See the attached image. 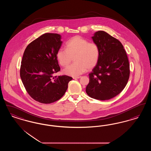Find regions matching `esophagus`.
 <instances>
[{
  "mask_svg": "<svg viewBox=\"0 0 151 151\" xmlns=\"http://www.w3.org/2000/svg\"><path fill=\"white\" fill-rule=\"evenodd\" d=\"M81 78V76H76V77H73V79H80Z\"/></svg>",
  "mask_w": 151,
  "mask_h": 151,
  "instance_id": "obj_1",
  "label": "esophagus"
}]
</instances>
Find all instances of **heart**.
<instances>
[{"instance_id": "obj_1", "label": "heart", "mask_w": 151, "mask_h": 151, "mask_svg": "<svg viewBox=\"0 0 151 151\" xmlns=\"http://www.w3.org/2000/svg\"><path fill=\"white\" fill-rule=\"evenodd\" d=\"M65 48L59 49L57 58L59 64L65 67L72 62L75 63L67 67L63 71L65 75L76 77L91 69L97 65L100 57L99 46L80 37L75 36L65 43Z\"/></svg>"}]
</instances>
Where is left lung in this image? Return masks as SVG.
<instances>
[{
  "label": "left lung",
  "mask_w": 151,
  "mask_h": 151,
  "mask_svg": "<svg viewBox=\"0 0 151 151\" xmlns=\"http://www.w3.org/2000/svg\"><path fill=\"white\" fill-rule=\"evenodd\" d=\"M100 51L99 61L89 74L86 93L91 98L108 100L120 93L129 76L128 57L121 42L104 31L92 37Z\"/></svg>",
  "instance_id": "8db88e82"
}]
</instances>
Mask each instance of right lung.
I'll use <instances>...</instances> for the list:
<instances>
[{"mask_svg":"<svg viewBox=\"0 0 151 151\" xmlns=\"http://www.w3.org/2000/svg\"><path fill=\"white\" fill-rule=\"evenodd\" d=\"M62 41L56 33H45L27 46L20 67V77L26 91L35 100L50 104L65 94L71 77L53 76L60 71L57 53Z\"/></svg>","mask_w":151,"mask_h":151,"instance_id":"right-lung-1","label":"right lung"}]
</instances>
